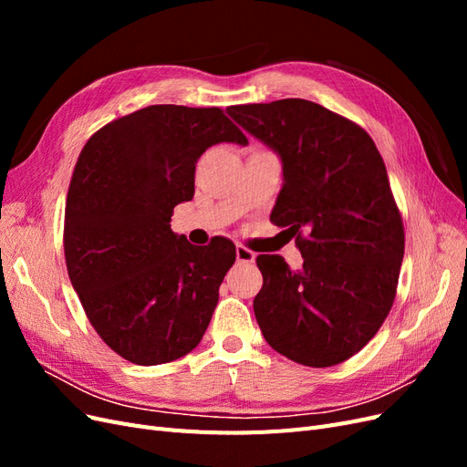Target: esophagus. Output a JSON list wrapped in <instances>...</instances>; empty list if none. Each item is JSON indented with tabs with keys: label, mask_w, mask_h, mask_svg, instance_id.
Here are the masks:
<instances>
[{
	"label": "esophagus",
	"mask_w": 467,
	"mask_h": 467,
	"mask_svg": "<svg viewBox=\"0 0 467 467\" xmlns=\"http://www.w3.org/2000/svg\"><path fill=\"white\" fill-rule=\"evenodd\" d=\"M235 257H237V263H255L257 255L251 249H247L245 245H237L235 247Z\"/></svg>",
	"instance_id": "obj_1"
}]
</instances>
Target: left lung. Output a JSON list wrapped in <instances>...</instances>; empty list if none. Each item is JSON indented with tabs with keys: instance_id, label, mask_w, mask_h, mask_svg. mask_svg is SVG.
<instances>
[{
	"instance_id": "obj_1",
	"label": "left lung",
	"mask_w": 467,
	"mask_h": 467,
	"mask_svg": "<svg viewBox=\"0 0 467 467\" xmlns=\"http://www.w3.org/2000/svg\"><path fill=\"white\" fill-rule=\"evenodd\" d=\"M228 112L280 155L271 222L304 257L298 271L280 255L257 257L253 309L265 341L312 368L345 362L378 333L398 292L405 232L384 160L357 122L306 99Z\"/></svg>"
}]
</instances>
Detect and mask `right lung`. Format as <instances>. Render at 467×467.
<instances>
[{
  "instance_id": "1",
  "label": "right lung",
  "mask_w": 467,
  "mask_h": 467,
  "mask_svg": "<svg viewBox=\"0 0 467 467\" xmlns=\"http://www.w3.org/2000/svg\"><path fill=\"white\" fill-rule=\"evenodd\" d=\"M247 144L218 107L151 105L99 129L69 181L64 255L97 335L129 362L177 360L201 343L235 245H192L171 232L214 144Z\"/></svg>"
}]
</instances>
